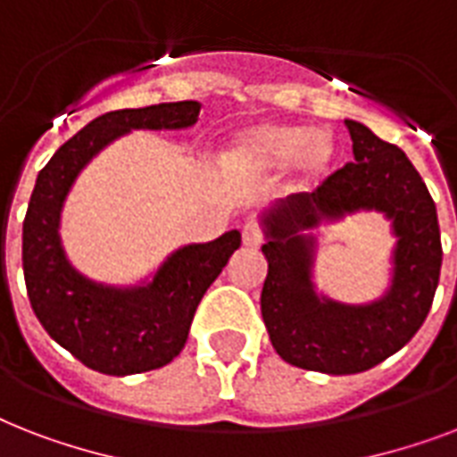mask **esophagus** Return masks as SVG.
<instances>
[{
    "label": "esophagus",
    "instance_id": "obj_1",
    "mask_svg": "<svg viewBox=\"0 0 457 457\" xmlns=\"http://www.w3.org/2000/svg\"><path fill=\"white\" fill-rule=\"evenodd\" d=\"M242 239L246 246H261V242H263V229H261L258 222H246L242 229Z\"/></svg>",
    "mask_w": 457,
    "mask_h": 457
}]
</instances>
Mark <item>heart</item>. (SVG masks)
Listing matches in <instances>:
<instances>
[{
  "label": "heart",
  "instance_id": "heart-1",
  "mask_svg": "<svg viewBox=\"0 0 457 457\" xmlns=\"http://www.w3.org/2000/svg\"><path fill=\"white\" fill-rule=\"evenodd\" d=\"M334 156L332 139L305 125L263 123L235 139L228 161L235 170L265 178L294 165L303 178H318Z\"/></svg>",
  "mask_w": 457,
  "mask_h": 457
}]
</instances>
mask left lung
<instances>
[{"label":"left lung","mask_w":457,"mask_h":457,"mask_svg":"<svg viewBox=\"0 0 457 457\" xmlns=\"http://www.w3.org/2000/svg\"><path fill=\"white\" fill-rule=\"evenodd\" d=\"M353 161L311 194H294L263 218L268 278L261 312L279 358L296 368L355 375L375 368L415 337L432 308L441 275V232L427 185L396 145L346 120ZM358 207L382 210L399 237L395 279L382 302L344 306L312 292V237L301 228Z\"/></svg>","instance_id":"8db88e82"}]
</instances>
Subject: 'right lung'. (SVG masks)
<instances>
[{
    "mask_svg": "<svg viewBox=\"0 0 457 457\" xmlns=\"http://www.w3.org/2000/svg\"><path fill=\"white\" fill-rule=\"evenodd\" d=\"M199 102L104 113L68 139L39 170L23 220V278L32 311L56 344L104 375L163 368L185 348L196 305L239 249L232 229L175 251L152 285L113 289L75 272L59 242V213L78 172L130 130H178L199 120Z\"/></svg>",
    "mask_w": 457,
    "mask_h": 457,
    "instance_id": "right-lung-1",
    "label": "right lung"
}]
</instances>
